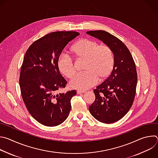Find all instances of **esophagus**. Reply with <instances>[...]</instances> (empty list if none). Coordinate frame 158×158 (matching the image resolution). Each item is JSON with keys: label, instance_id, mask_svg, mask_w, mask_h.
Returning a JSON list of instances; mask_svg holds the SVG:
<instances>
[{"label": "esophagus", "instance_id": "1", "mask_svg": "<svg viewBox=\"0 0 158 158\" xmlns=\"http://www.w3.org/2000/svg\"><path fill=\"white\" fill-rule=\"evenodd\" d=\"M84 93V91H81V90H78V91H77V94H83Z\"/></svg>", "mask_w": 158, "mask_h": 158}]
</instances>
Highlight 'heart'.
Wrapping results in <instances>:
<instances>
[{"mask_svg": "<svg viewBox=\"0 0 158 158\" xmlns=\"http://www.w3.org/2000/svg\"><path fill=\"white\" fill-rule=\"evenodd\" d=\"M71 53L77 59H84L85 73L77 74L70 82L71 87L82 90L95 85L98 81L109 76L113 69L114 57L113 51L107 45H99L96 40L84 38L76 41L71 48ZM59 71L67 78H72L76 73L71 58L65 54L57 59Z\"/></svg>", "mask_w": 158, "mask_h": 158, "instance_id": "obj_1", "label": "heart"}]
</instances>
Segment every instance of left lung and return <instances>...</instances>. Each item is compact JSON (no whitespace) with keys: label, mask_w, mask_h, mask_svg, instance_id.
Returning <instances> with one entry per match:
<instances>
[{"label":"left lung","mask_w":158,"mask_h":158,"mask_svg":"<svg viewBox=\"0 0 158 158\" xmlns=\"http://www.w3.org/2000/svg\"><path fill=\"white\" fill-rule=\"evenodd\" d=\"M86 33L110 47L114 57L110 75L94 90L96 99L89 107V112L101 123H115L127 114L132 105L138 81L136 65L126 45L116 37L101 30Z\"/></svg>","instance_id":"8db88e82"}]
</instances>
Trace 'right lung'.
Masks as SVG:
<instances>
[{"mask_svg":"<svg viewBox=\"0 0 158 158\" xmlns=\"http://www.w3.org/2000/svg\"><path fill=\"white\" fill-rule=\"evenodd\" d=\"M79 35L74 31L51 32L33 42L24 56L19 78L22 97L31 115L44 126H58L69 114L76 91L57 94L67 84L57 62L67 44Z\"/></svg>","mask_w":158,"mask_h":158,"instance_id":"add662e5","label":"right lung"}]
</instances>
